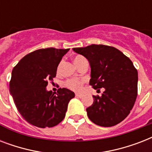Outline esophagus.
I'll return each instance as SVG.
<instances>
[{
    "label": "esophagus",
    "instance_id": "esophagus-1",
    "mask_svg": "<svg viewBox=\"0 0 152 152\" xmlns=\"http://www.w3.org/2000/svg\"><path fill=\"white\" fill-rule=\"evenodd\" d=\"M76 97L82 98L83 97V95H81V94H76Z\"/></svg>",
    "mask_w": 152,
    "mask_h": 152
}]
</instances>
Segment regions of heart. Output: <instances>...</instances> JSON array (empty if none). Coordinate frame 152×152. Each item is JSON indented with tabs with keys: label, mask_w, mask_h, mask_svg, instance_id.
I'll list each match as a JSON object with an SVG mask.
<instances>
[{
	"label": "heart",
	"mask_w": 152,
	"mask_h": 152,
	"mask_svg": "<svg viewBox=\"0 0 152 152\" xmlns=\"http://www.w3.org/2000/svg\"><path fill=\"white\" fill-rule=\"evenodd\" d=\"M85 58L82 56H76L73 58V62L76 67H78L80 64L85 61ZM83 81L82 80H75V79H71V80H68L65 82V86L67 88H69L70 90L74 91H80L83 88Z\"/></svg>",
	"instance_id": "obj_1"
}]
</instances>
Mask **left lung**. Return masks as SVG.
I'll use <instances>...</instances> for the list:
<instances>
[{
	"label": "left lung",
	"mask_w": 152,
	"mask_h": 152,
	"mask_svg": "<svg viewBox=\"0 0 152 152\" xmlns=\"http://www.w3.org/2000/svg\"><path fill=\"white\" fill-rule=\"evenodd\" d=\"M83 55L91 66L90 85L104 88L102 96L86 109L93 123L110 127L122 121L134 106L137 96L138 72L132 61L119 50L105 45L73 48Z\"/></svg>",
	"instance_id": "left-lung-1"
}]
</instances>
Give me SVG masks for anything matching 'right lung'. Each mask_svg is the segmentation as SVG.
I'll return each instance as SVG.
<instances>
[{"mask_svg": "<svg viewBox=\"0 0 152 152\" xmlns=\"http://www.w3.org/2000/svg\"><path fill=\"white\" fill-rule=\"evenodd\" d=\"M69 49L46 48L31 52L14 67L9 83L10 94L22 117L39 128L53 127L65 117L73 91L59 88L54 95L46 90L56 76L57 66Z\"/></svg>", "mask_w": 152, "mask_h": 152, "instance_id": "add662e5", "label": "right lung"}]
</instances>
